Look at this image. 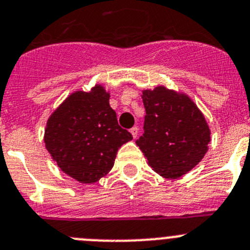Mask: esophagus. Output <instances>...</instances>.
Segmentation results:
<instances>
[{
    "label": "esophagus",
    "instance_id": "obj_1",
    "mask_svg": "<svg viewBox=\"0 0 250 250\" xmlns=\"http://www.w3.org/2000/svg\"><path fill=\"white\" fill-rule=\"evenodd\" d=\"M138 127H133V128H130L129 129V132H130V134H132L133 136V138L136 139L137 138V136H138Z\"/></svg>",
    "mask_w": 250,
    "mask_h": 250
}]
</instances>
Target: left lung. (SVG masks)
<instances>
[{"label": "left lung", "mask_w": 250, "mask_h": 250, "mask_svg": "<svg viewBox=\"0 0 250 250\" xmlns=\"http://www.w3.org/2000/svg\"><path fill=\"white\" fill-rule=\"evenodd\" d=\"M143 136L137 146L153 170L178 179L199 164L207 151L209 128L204 114L184 93L158 86L144 90Z\"/></svg>", "instance_id": "1"}]
</instances>
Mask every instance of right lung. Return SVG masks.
Instances as JSON below:
<instances>
[{
    "label": "right lung",
    "instance_id": "1",
    "mask_svg": "<svg viewBox=\"0 0 250 250\" xmlns=\"http://www.w3.org/2000/svg\"><path fill=\"white\" fill-rule=\"evenodd\" d=\"M120 127L109 106V93L101 85L90 92L71 93L49 117L44 143L58 167L83 184L108 174L121 146L132 141Z\"/></svg>",
    "mask_w": 250,
    "mask_h": 250
}]
</instances>
